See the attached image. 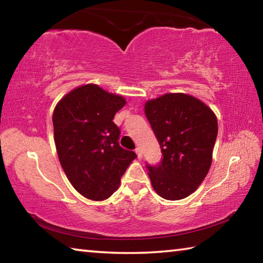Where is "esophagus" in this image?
<instances>
[{"instance_id": "34e87169", "label": "esophagus", "mask_w": 263, "mask_h": 263, "mask_svg": "<svg viewBox=\"0 0 263 263\" xmlns=\"http://www.w3.org/2000/svg\"><path fill=\"white\" fill-rule=\"evenodd\" d=\"M136 153L138 155V158H139V159L142 158V152H141V148L140 147H137L136 148Z\"/></svg>"}]
</instances>
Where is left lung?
I'll return each instance as SVG.
<instances>
[{
	"label": "left lung",
	"mask_w": 263,
	"mask_h": 263,
	"mask_svg": "<svg viewBox=\"0 0 263 263\" xmlns=\"http://www.w3.org/2000/svg\"><path fill=\"white\" fill-rule=\"evenodd\" d=\"M145 115L162 152L159 164L146 166L154 190L169 201L188 197L210 169L218 135L216 115L186 94L147 101Z\"/></svg>",
	"instance_id": "obj_1"
}]
</instances>
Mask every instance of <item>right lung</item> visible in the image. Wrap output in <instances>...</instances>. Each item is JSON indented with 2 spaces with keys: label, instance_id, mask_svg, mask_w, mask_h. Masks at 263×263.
Masks as SVG:
<instances>
[{
  "label": "right lung",
  "instance_id": "1",
  "mask_svg": "<svg viewBox=\"0 0 263 263\" xmlns=\"http://www.w3.org/2000/svg\"><path fill=\"white\" fill-rule=\"evenodd\" d=\"M125 103L122 96L86 84L62 97L53 112L61 167L74 188L92 201L109 198L137 158L119 146L121 130L112 122Z\"/></svg>",
  "mask_w": 263,
  "mask_h": 263
}]
</instances>
